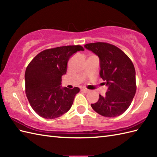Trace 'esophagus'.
Returning a JSON list of instances; mask_svg holds the SVG:
<instances>
[{
	"label": "esophagus",
	"instance_id": "esophagus-1",
	"mask_svg": "<svg viewBox=\"0 0 157 157\" xmlns=\"http://www.w3.org/2000/svg\"><path fill=\"white\" fill-rule=\"evenodd\" d=\"M82 90L83 92H86V93H87V92H88L90 91L88 89H87V88H82Z\"/></svg>",
	"mask_w": 157,
	"mask_h": 157
}]
</instances>
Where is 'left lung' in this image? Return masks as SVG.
Segmentation results:
<instances>
[{
    "label": "left lung",
    "instance_id": "1",
    "mask_svg": "<svg viewBox=\"0 0 157 157\" xmlns=\"http://www.w3.org/2000/svg\"><path fill=\"white\" fill-rule=\"evenodd\" d=\"M84 47L100 59V76L105 81L108 90L99 95L92 108L102 116L115 117L122 115L131 105L136 92L134 64L121 49L106 42L90 43Z\"/></svg>",
    "mask_w": 157,
    "mask_h": 157
}]
</instances>
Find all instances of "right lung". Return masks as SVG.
I'll list each match as a JSON object with an SVG mask.
<instances>
[{
	"label": "right lung",
	"instance_id": "right-lung-1",
	"mask_svg": "<svg viewBox=\"0 0 157 157\" xmlns=\"http://www.w3.org/2000/svg\"><path fill=\"white\" fill-rule=\"evenodd\" d=\"M80 45L64 46L40 52L29 63L25 73V94L32 108L44 119H55L71 109L79 88H61L69 58Z\"/></svg>",
	"mask_w": 157,
	"mask_h": 157
}]
</instances>
